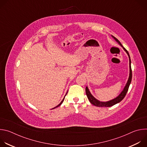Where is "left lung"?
<instances>
[{"mask_svg": "<svg viewBox=\"0 0 147 147\" xmlns=\"http://www.w3.org/2000/svg\"><path fill=\"white\" fill-rule=\"evenodd\" d=\"M113 37V38L117 42L118 44L121 47H123V49L126 52V53H127L128 56H129V63H130V75H129V79H128V81H127V82L126 84V85H125L124 90H123V91L120 93V94L117 96L116 97V98L111 100H109V101H108V102H100L98 100H97L96 99H95L92 95V94H91V92H90L88 88L87 87H86V94H87V98L88 99H89L90 102L93 105H95L96 107H111L113 105H114L120 102V101H121L123 98L125 97V95H126L127 91H128V90H129V86H130V84L131 83V78H132V70H131V59H130V55H129V53L128 52V51L125 49L123 46L121 44V43L120 42V41L117 39L115 37H114L113 36H112Z\"/></svg>", "mask_w": 147, "mask_h": 147, "instance_id": "obj_1", "label": "left lung"}]
</instances>
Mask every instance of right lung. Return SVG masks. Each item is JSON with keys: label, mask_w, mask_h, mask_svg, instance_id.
Here are the masks:
<instances>
[{"label": "right lung", "mask_w": 147, "mask_h": 147, "mask_svg": "<svg viewBox=\"0 0 147 147\" xmlns=\"http://www.w3.org/2000/svg\"><path fill=\"white\" fill-rule=\"evenodd\" d=\"M64 99H65V98H63V100H61V102H60V103H59V105H57V107H55V108H57V107H59V106H60V105H61V103H63V100H64ZM54 108H53V109H54Z\"/></svg>", "instance_id": "1"}]
</instances>
